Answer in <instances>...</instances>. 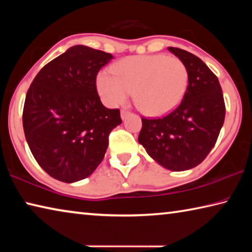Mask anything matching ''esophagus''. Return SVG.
<instances>
[{"instance_id": "esophagus-1", "label": "esophagus", "mask_w": 252, "mask_h": 252, "mask_svg": "<svg viewBox=\"0 0 252 252\" xmlns=\"http://www.w3.org/2000/svg\"><path fill=\"white\" fill-rule=\"evenodd\" d=\"M129 114H130L129 111H126V110H121V118H122V120H125V119H126V118H127V116H129Z\"/></svg>"}]
</instances>
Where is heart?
<instances>
[{
	"mask_svg": "<svg viewBox=\"0 0 252 252\" xmlns=\"http://www.w3.org/2000/svg\"><path fill=\"white\" fill-rule=\"evenodd\" d=\"M112 74L101 72L96 87L109 105H120L134 91V102L148 116H163L180 104L187 91L188 70L176 57L135 55L112 66Z\"/></svg>",
	"mask_w": 252,
	"mask_h": 252,
	"instance_id": "1",
	"label": "heart"
}]
</instances>
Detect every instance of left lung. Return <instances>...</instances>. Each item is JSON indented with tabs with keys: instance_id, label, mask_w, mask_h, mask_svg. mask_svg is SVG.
Returning a JSON list of instances; mask_svg holds the SVG:
<instances>
[{
	"instance_id": "1",
	"label": "left lung",
	"mask_w": 252,
	"mask_h": 252,
	"mask_svg": "<svg viewBox=\"0 0 252 252\" xmlns=\"http://www.w3.org/2000/svg\"><path fill=\"white\" fill-rule=\"evenodd\" d=\"M185 63L189 75L181 103L168 116L142 118L139 143L165 169L185 171L206 159L215 147L225 116L222 90L202 60L182 49L168 48Z\"/></svg>"
}]
</instances>
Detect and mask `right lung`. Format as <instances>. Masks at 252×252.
<instances>
[{
    "instance_id": "obj_1",
    "label": "right lung",
    "mask_w": 252,
    "mask_h": 252,
    "mask_svg": "<svg viewBox=\"0 0 252 252\" xmlns=\"http://www.w3.org/2000/svg\"><path fill=\"white\" fill-rule=\"evenodd\" d=\"M112 54L74 45L42 67L23 108L25 139L34 159L59 181L91 176L103 160L120 110L102 104L96 75Z\"/></svg>"
}]
</instances>
